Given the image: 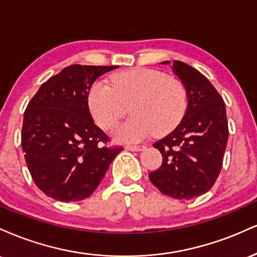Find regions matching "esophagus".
<instances>
[{
    "label": "esophagus",
    "mask_w": 257,
    "mask_h": 257,
    "mask_svg": "<svg viewBox=\"0 0 257 257\" xmlns=\"http://www.w3.org/2000/svg\"><path fill=\"white\" fill-rule=\"evenodd\" d=\"M125 149L128 150V151H141V150L145 149V146L144 145H126Z\"/></svg>",
    "instance_id": "34e87169"
}]
</instances>
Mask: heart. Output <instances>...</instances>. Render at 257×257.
Wrapping results in <instances>:
<instances>
[{"label":"heart","mask_w":257,"mask_h":257,"mask_svg":"<svg viewBox=\"0 0 257 257\" xmlns=\"http://www.w3.org/2000/svg\"><path fill=\"white\" fill-rule=\"evenodd\" d=\"M87 100L91 116L104 129L116 125L126 114L125 105L132 104L133 118L113 132L114 139L122 143H138L152 134L164 137L181 123L187 110L184 83L147 67L114 73L111 84L95 81Z\"/></svg>","instance_id":"1"}]
</instances>
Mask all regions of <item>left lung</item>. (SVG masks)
Segmentation results:
<instances>
[{
    "label": "left lung",
    "instance_id": "1",
    "mask_svg": "<svg viewBox=\"0 0 257 257\" xmlns=\"http://www.w3.org/2000/svg\"><path fill=\"white\" fill-rule=\"evenodd\" d=\"M173 71L187 90V110L169 135L153 144L163 162L149 178L166 196L192 199L208 192L219 176L228 123L225 102L204 75L178 60H174Z\"/></svg>",
    "mask_w": 257,
    "mask_h": 257
}]
</instances>
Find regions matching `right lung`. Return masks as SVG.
<instances>
[{
	"mask_svg": "<svg viewBox=\"0 0 257 257\" xmlns=\"http://www.w3.org/2000/svg\"><path fill=\"white\" fill-rule=\"evenodd\" d=\"M118 66L70 65L41 85L24 112L22 147L32 180L46 196L77 202L96 190L122 146L95 125L88 90Z\"/></svg>",
	"mask_w": 257,
	"mask_h": 257,
	"instance_id": "right-lung-1",
	"label": "right lung"
}]
</instances>
